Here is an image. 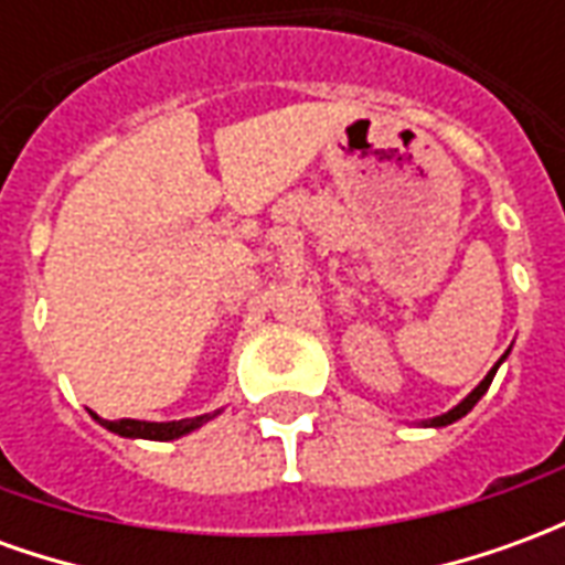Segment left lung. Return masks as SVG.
Segmentation results:
<instances>
[{"mask_svg":"<svg viewBox=\"0 0 565 565\" xmlns=\"http://www.w3.org/2000/svg\"><path fill=\"white\" fill-rule=\"evenodd\" d=\"M511 351V348H509ZM509 351H505V354L499 356V363L493 369H490V372H487L484 375V381H481V384H478V387H475L472 393H469V396H466V399H460V403L454 405V408H450V412H445V415H438V417H429V420H424V424L420 426H448V424H454V420H460V417H466L469 415V412H472L475 408V403H478V399H481V396H484L487 393V387H490V381H493V375H497V369L502 366V363H505V356H509Z\"/></svg>","mask_w":565,"mask_h":565,"instance_id":"1","label":"left lung"}]
</instances>
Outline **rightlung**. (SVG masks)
Segmentation results:
<instances>
[{"mask_svg":"<svg viewBox=\"0 0 565 565\" xmlns=\"http://www.w3.org/2000/svg\"><path fill=\"white\" fill-rule=\"evenodd\" d=\"M90 415L96 417V420H99L105 429H111V433H117V436H124V438L172 441V438H181V436H186V433L199 429L202 424H209L211 417H217L221 412H214V415L190 417V420H166V424H157V420H129V417H124V420H103V417L96 415V412H90Z\"/></svg>","mask_w":565,"mask_h":565,"instance_id":"right-lung-1","label":"right lung"}]
</instances>
